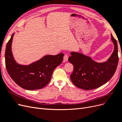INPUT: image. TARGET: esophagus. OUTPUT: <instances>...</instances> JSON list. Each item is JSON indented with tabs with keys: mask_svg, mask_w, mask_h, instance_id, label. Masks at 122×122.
I'll return each mask as SVG.
<instances>
[{
	"mask_svg": "<svg viewBox=\"0 0 122 122\" xmlns=\"http://www.w3.org/2000/svg\"><path fill=\"white\" fill-rule=\"evenodd\" d=\"M68 59V56L67 55L65 54L64 56V57H63V60H64V62H65V61H67Z\"/></svg>",
	"mask_w": 122,
	"mask_h": 122,
	"instance_id": "obj_1",
	"label": "esophagus"
}]
</instances>
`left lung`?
Instances as JSON below:
<instances>
[{"label":"left lung","mask_w":122,"mask_h":122,"mask_svg":"<svg viewBox=\"0 0 122 122\" xmlns=\"http://www.w3.org/2000/svg\"><path fill=\"white\" fill-rule=\"evenodd\" d=\"M111 36L115 48L111 56L104 63H98L80 53H70L71 56L68 61L74 67L70 79L76 87L85 90L99 88L114 75L119 62L118 49L116 40L112 34Z\"/></svg>","instance_id":"1"}]
</instances>
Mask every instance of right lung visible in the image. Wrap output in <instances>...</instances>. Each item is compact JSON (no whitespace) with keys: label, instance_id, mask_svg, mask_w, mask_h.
Segmentation results:
<instances>
[{"label":"right lung","instance_id":"1","mask_svg":"<svg viewBox=\"0 0 122 122\" xmlns=\"http://www.w3.org/2000/svg\"><path fill=\"white\" fill-rule=\"evenodd\" d=\"M13 35L7 43L5 52L7 72L15 83L23 89L34 90L45 87L51 81L54 70L62 62L64 54L47 55L29 65H19L15 61L11 53Z\"/></svg>","mask_w":122,"mask_h":122}]
</instances>
